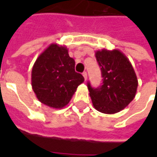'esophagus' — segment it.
<instances>
[{
  "label": "esophagus",
  "mask_w": 157,
  "mask_h": 157,
  "mask_svg": "<svg viewBox=\"0 0 157 157\" xmlns=\"http://www.w3.org/2000/svg\"><path fill=\"white\" fill-rule=\"evenodd\" d=\"M82 75L84 76V78H85V80H86V79H87V73H86V71H84V72L82 73Z\"/></svg>",
  "instance_id": "34e87169"
}]
</instances>
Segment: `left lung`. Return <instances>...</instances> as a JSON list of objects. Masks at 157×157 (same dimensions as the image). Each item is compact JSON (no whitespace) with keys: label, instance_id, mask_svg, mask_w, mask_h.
Returning a JSON list of instances; mask_svg holds the SVG:
<instances>
[{"label":"left lung","instance_id":"obj_1","mask_svg":"<svg viewBox=\"0 0 157 157\" xmlns=\"http://www.w3.org/2000/svg\"><path fill=\"white\" fill-rule=\"evenodd\" d=\"M103 78L100 87L87 84L96 110L113 114L123 110L136 97L138 80L129 59L119 50L103 49L95 52Z\"/></svg>","mask_w":157,"mask_h":157}]
</instances>
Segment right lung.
<instances>
[{
  "label": "right lung",
  "mask_w": 157,
  "mask_h": 157,
  "mask_svg": "<svg viewBox=\"0 0 157 157\" xmlns=\"http://www.w3.org/2000/svg\"><path fill=\"white\" fill-rule=\"evenodd\" d=\"M84 77L75 71L68 49L52 44L39 55L31 71V86L41 103L61 109L70 102Z\"/></svg>",
  "instance_id": "right-lung-1"
}]
</instances>
